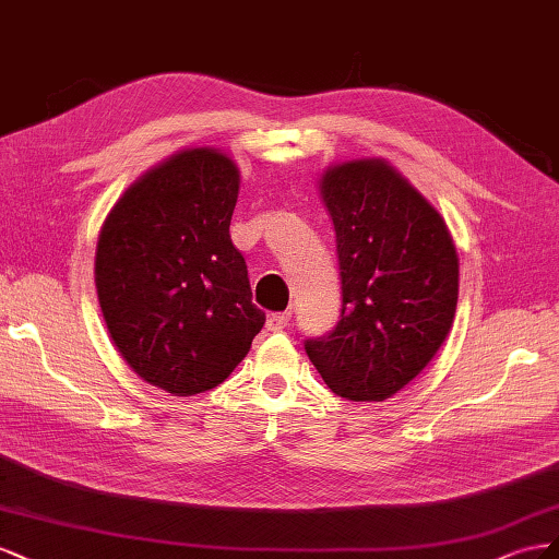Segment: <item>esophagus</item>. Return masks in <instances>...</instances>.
<instances>
[{"label":"esophagus","instance_id":"1","mask_svg":"<svg viewBox=\"0 0 559 559\" xmlns=\"http://www.w3.org/2000/svg\"><path fill=\"white\" fill-rule=\"evenodd\" d=\"M290 325V311H283V313H271L266 318V330L269 332H281Z\"/></svg>","mask_w":559,"mask_h":559}]
</instances>
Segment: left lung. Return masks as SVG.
Instances as JSON below:
<instances>
[{
	"label": "left lung",
	"instance_id": "left-lung-1",
	"mask_svg": "<svg viewBox=\"0 0 559 559\" xmlns=\"http://www.w3.org/2000/svg\"><path fill=\"white\" fill-rule=\"evenodd\" d=\"M334 225L342 316L307 356L346 401L381 403L433 360L454 323L459 254L442 215L386 158L318 178Z\"/></svg>",
	"mask_w": 559,
	"mask_h": 559
}]
</instances>
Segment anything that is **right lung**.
Listing matches in <instances>:
<instances>
[{"label": "right lung", "mask_w": 559, "mask_h": 559, "mask_svg": "<svg viewBox=\"0 0 559 559\" xmlns=\"http://www.w3.org/2000/svg\"><path fill=\"white\" fill-rule=\"evenodd\" d=\"M241 170L215 147L164 158L111 205L95 290L126 365L170 395L225 381L264 325L229 236Z\"/></svg>", "instance_id": "1"}]
</instances>
